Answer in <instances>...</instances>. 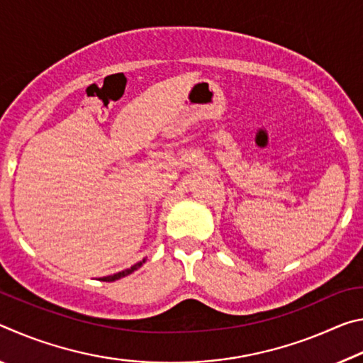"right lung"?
<instances>
[{"label":"right lung","mask_w":363,"mask_h":363,"mask_svg":"<svg viewBox=\"0 0 363 363\" xmlns=\"http://www.w3.org/2000/svg\"><path fill=\"white\" fill-rule=\"evenodd\" d=\"M144 262H145V259L139 261L138 264H134V266H131L130 269H125V270H121V272L113 274V275H107V277H102V279H99V280H102V281H115V280H118V279H121V277H126V275L133 274L134 270H138L140 266H143Z\"/></svg>","instance_id":"obj_1"}]
</instances>
